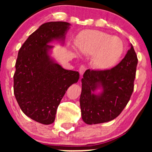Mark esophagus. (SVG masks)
Segmentation results:
<instances>
[{"mask_svg":"<svg viewBox=\"0 0 152 152\" xmlns=\"http://www.w3.org/2000/svg\"><path fill=\"white\" fill-rule=\"evenodd\" d=\"M86 67L84 65H82L80 66V68H79V72H80V74L81 75H82L84 74V72L86 71Z\"/></svg>","mask_w":152,"mask_h":152,"instance_id":"1","label":"esophagus"}]
</instances>
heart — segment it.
Masks as SVG:
<instances>
[{
    "instance_id": "heart-1",
    "label": "heart",
    "mask_w": 152,
    "mask_h": 152,
    "mask_svg": "<svg viewBox=\"0 0 152 152\" xmlns=\"http://www.w3.org/2000/svg\"><path fill=\"white\" fill-rule=\"evenodd\" d=\"M75 45L82 54L94 55L93 64L99 70H107L113 66L124 52L121 39L99 30H86L81 32Z\"/></svg>"
}]
</instances>
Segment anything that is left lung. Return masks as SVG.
<instances>
[{
  "label": "left lung",
  "mask_w": 152,
  "mask_h": 152,
  "mask_svg": "<svg viewBox=\"0 0 152 152\" xmlns=\"http://www.w3.org/2000/svg\"><path fill=\"white\" fill-rule=\"evenodd\" d=\"M121 61L111 69H88L82 79L80 107L82 118L88 124L115 119L129 101L134 87L138 58L132 44ZM103 88L98 95L93 92Z\"/></svg>",
  "instance_id": "left-lung-1"
}]
</instances>
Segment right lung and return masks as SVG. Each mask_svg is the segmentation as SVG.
<instances>
[{
  "label": "right lung",
  "instance_id": "add662e5",
  "mask_svg": "<svg viewBox=\"0 0 152 152\" xmlns=\"http://www.w3.org/2000/svg\"><path fill=\"white\" fill-rule=\"evenodd\" d=\"M67 22L43 23L30 35L18 53L14 75V93L20 109L43 124L55 121L58 106L68 87L78 82L77 71L64 69L51 59L48 43L64 41Z\"/></svg>",
  "mask_w": 152,
  "mask_h": 152
}]
</instances>
